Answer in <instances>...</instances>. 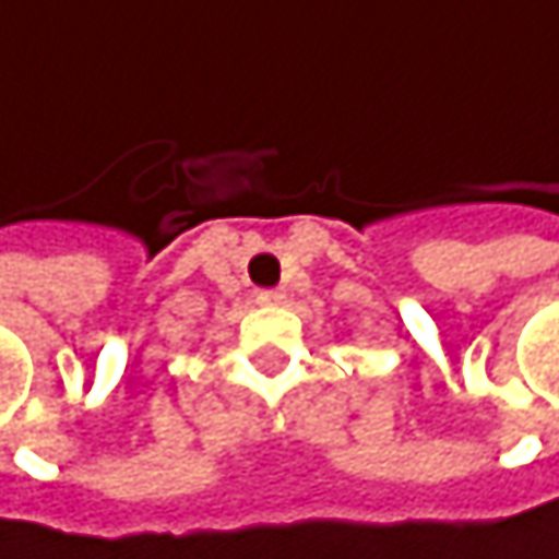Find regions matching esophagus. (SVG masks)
Returning <instances> with one entry per match:
<instances>
[{
    "label": "esophagus",
    "mask_w": 559,
    "mask_h": 559,
    "mask_svg": "<svg viewBox=\"0 0 559 559\" xmlns=\"http://www.w3.org/2000/svg\"><path fill=\"white\" fill-rule=\"evenodd\" d=\"M285 295L282 292H258V305H282Z\"/></svg>",
    "instance_id": "esophagus-1"
}]
</instances>
